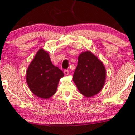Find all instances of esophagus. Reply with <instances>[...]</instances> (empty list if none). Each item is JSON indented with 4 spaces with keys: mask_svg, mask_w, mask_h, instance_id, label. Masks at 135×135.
I'll use <instances>...</instances> for the list:
<instances>
[{
    "mask_svg": "<svg viewBox=\"0 0 135 135\" xmlns=\"http://www.w3.org/2000/svg\"><path fill=\"white\" fill-rule=\"evenodd\" d=\"M64 73L65 75H66V76H68V74H69V71L67 70V69H66V70H64Z\"/></svg>",
    "mask_w": 135,
    "mask_h": 135,
    "instance_id": "34e87169",
    "label": "esophagus"
}]
</instances>
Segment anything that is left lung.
Masks as SVG:
<instances>
[{
	"label": "left lung",
	"mask_w": 135,
	"mask_h": 135,
	"mask_svg": "<svg viewBox=\"0 0 135 135\" xmlns=\"http://www.w3.org/2000/svg\"><path fill=\"white\" fill-rule=\"evenodd\" d=\"M105 78V68L99 59L90 51L80 54L73 80L83 95L91 97L98 94L104 87Z\"/></svg>",
	"instance_id": "1"
}]
</instances>
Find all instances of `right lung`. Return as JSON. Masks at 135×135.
Wrapping results in <instances>:
<instances>
[{
	"mask_svg": "<svg viewBox=\"0 0 135 135\" xmlns=\"http://www.w3.org/2000/svg\"><path fill=\"white\" fill-rule=\"evenodd\" d=\"M63 76L62 71L52 63L48 52L41 48L27 69L26 80L35 95L47 99L56 92L60 79Z\"/></svg>",
	"mask_w": 135,
	"mask_h": 135,
	"instance_id": "1",
	"label": "right lung"
}]
</instances>
